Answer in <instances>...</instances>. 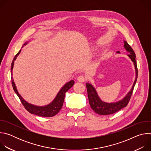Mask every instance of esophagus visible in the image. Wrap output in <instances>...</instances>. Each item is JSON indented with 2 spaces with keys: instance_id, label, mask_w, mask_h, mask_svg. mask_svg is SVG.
I'll list each match as a JSON object with an SVG mask.
<instances>
[{
  "instance_id": "esophagus-1",
  "label": "esophagus",
  "mask_w": 151,
  "mask_h": 151,
  "mask_svg": "<svg viewBox=\"0 0 151 151\" xmlns=\"http://www.w3.org/2000/svg\"><path fill=\"white\" fill-rule=\"evenodd\" d=\"M77 80L79 81V82H84L85 80H86V78L83 75H80L79 76L78 78H77Z\"/></svg>"
}]
</instances>
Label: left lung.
<instances>
[{
    "mask_svg": "<svg viewBox=\"0 0 151 151\" xmlns=\"http://www.w3.org/2000/svg\"><path fill=\"white\" fill-rule=\"evenodd\" d=\"M124 47L125 49L127 50L128 52H129V54H128L127 55L133 62L134 67H135V70H136L135 81L133 83L132 89L127 94V95L122 100L114 103H106L102 101L100 99L95 88L91 85V83H90L88 82L86 83V87H87V89L88 98L90 105L92 108V109L96 113L99 115H107L113 114L119 111L121 109L124 108V107H126L129 101L130 100L131 96L133 91L134 85L136 83L137 75H138V70H137V63L136 61V55H135L134 51H133L132 48L128 44V43L125 40L124 41ZM116 53L119 54L120 52L117 51Z\"/></svg>",
    "mask_w": 151,
    "mask_h": 151,
    "instance_id": "8db88e82",
    "label": "left lung"
}]
</instances>
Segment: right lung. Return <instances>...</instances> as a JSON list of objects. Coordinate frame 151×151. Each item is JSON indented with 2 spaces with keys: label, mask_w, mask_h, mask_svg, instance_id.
<instances>
[{
  "label": "right lung",
  "mask_w": 151,
  "mask_h": 151,
  "mask_svg": "<svg viewBox=\"0 0 151 151\" xmlns=\"http://www.w3.org/2000/svg\"><path fill=\"white\" fill-rule=\"evenodd\" d=\"M27 43H28L27 42H26L24 44V45H26ZM20 52H21V50L19 51V52L15 55L14 58L13 59L12 63L11 64V73H12L14 61L17 58V56L19 54ZM11 79H12V85L13 89L15 92V93L17 94V95L18 96V97H19V100H21V102L22 103L23 105L24 106L25 109L32 114H34L40 116H44V117H52L58 113V112L61 110V107L63 106L66 93L72 87L75 83V82L73 80L70 81L61 88L60 91L57 93L55 98L51 103L44 106H38L32 104L27 102L25 100H24L23 98L21 96V95L18 92V90L17 89V87L15 86V82H14V79L12 77H11Z\"/></svg>",
  "instance_id": "obj_1"
}]
</instances>
